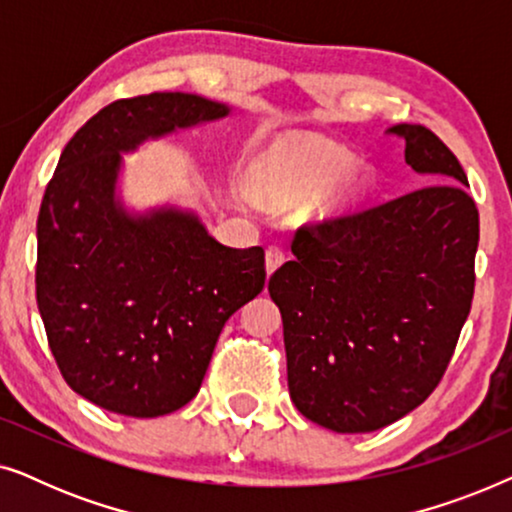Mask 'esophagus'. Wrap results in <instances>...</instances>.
Instances as JSON below:
<instances>
[{
    "label": "esophagus",
    "instance_id": "esophagus-1",
    "mask_svg": "<svg viewBox=\"0 0 512 512\" xmlns=\"http://www.w3.org/2000/svg\"><path fill=\"white\" fill-rule=\"evenodd\" d=\"M284 261H286V254L279 244H272V247H268V251H265V270H268V275H272V272H275Z\"/></svg>",
    "mask_w": 512,
    "mask_h": 512
}]
</instances>
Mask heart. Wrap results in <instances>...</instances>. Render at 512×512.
Returning <instances> with one entry per match:
<instances>
[{"mask_svg":"<svg viewBox=\"0 0 512 512\" xmlns=\"http://www.w3.org/2000/svg\"><path fill=\"white\" fill-rule=\"evenodd\" d=\"M354 165L356 160L338 146L324 142H282L251 165V184L272 205H305L324 198L354 170ZM366 193L368 177L354 172L333 193L331 207L349 209L359 205Z\"/></svg>","mask_w":512,"mask_h":512,"instance_id":"b5f03b06","label":"heart"}]
</instances>
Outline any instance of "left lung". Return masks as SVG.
<instances>
[{
    "label": "left lung",
    "mask_w": 512,
    "mask_h": 512,
    "mask_svg": "<svg viewBox=\"0 0 512 512\" xmlns=\"http://www.w3.org/2000/svg\"><path fill=\"white\" fill-rule=\"evenodd\" d=\"M429 186L300 228L270 277L300 415L335 433L387 426L438 387L471 312L478 207L464 167L424 125H394Z\"/></svg>",
    "instance_id": "8db88e82"
}]
</instances>
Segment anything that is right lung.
Instances as JSON below:
<instances>
[{
	"label": "right lung",
	"instance_id": "1",
	"mask_svg": "<svg viewBox=\"0 0 512 512\" xmlns=\"http://www.w3.org/2000/svg\"><path fill=\"white\" fill-rule=\"evenodd\" d=\"M193 93L118 100L62 151L37 221V305L65 382L100 408L160 417L200 391L221 328L265 286L261 247L233 249L172 205L132 212L123 153L221 121Z\"/></svg>",
	"mask_w": 512,
	"mask_h": 512
}]
</instances>
